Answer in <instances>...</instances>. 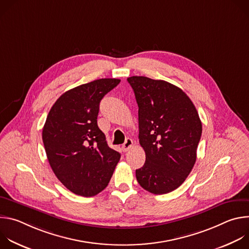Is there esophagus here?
Returning a JSON list of instances; mask_svg holds the SVG:
<instances>
[{"mask_svg":"<svg viewBox=\"0 0 249 249\" xmlns=\"http://www.w3.org/2000/svg\"><path fill=\"white\" fill-rule=\"evenodd\" d=\"M132 147H133V140L130 139V138H127L126 141H125V143L122 145V150H123V152L129 151Z\"/></svg>","mask_w":249,"mask_h":249,"instance_id":"esophagus-1","label":"esophagus"}]
</instances>
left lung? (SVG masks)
<instances>
[{
    "instance_id": "1",
    "label": "left lung",
    "mask_w": 249,
    "mask_h": 249,
    "mask_svg": "<svg viewBox=\"0 0 249 249\" xmlns=\"http://www.w3.org/2000/svg\"><path fill=\"white\" fill-rule=\"evenodd\" d=\"M139 107V142L146 162L136 169L139 184L153 194L178 188L191 172L201 139L202 123L191 99L179 88L161 80L127 79Z\"/></svg>"
}]
</instances>
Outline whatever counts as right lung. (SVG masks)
Wrapping results in <instances>:
<instances>
[{"label": "right lung", "mask_w": 249, "mask_h": 249, "mask_svg": "<svg viewBox=\"0 0 249 249\" xmlns=\"http://www.w3.org/2000/svg\"><path fill=\"white\" fill-rule=\"evenodd\" d=\"M119 83L99 79L70 89L56 100L46 118L42 140L49 164L62 184L77 195L101 192L120 160L97 126L100 100Z\"/></svg>", "instance_id": "add662e5"}]
</instances>
